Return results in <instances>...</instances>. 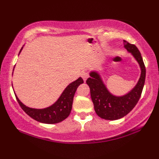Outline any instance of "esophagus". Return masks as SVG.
Masks as SVG:
<instances>
[{"label": "esophagus", "instance_id": "1", "mask_svg": "<svg viewBox=\"0 0 159 159\" xmlns=\"http://www.w3.org/2000/svg\"><path fill=\"white\" fill-rule=\"evenodd\" d=\"M81 75L82 78L84 79V81H85L87 79V78L89 77V73H88V72H87V71H83L81 72Z\"/></svg>", "mask_w": 159, "mask_h": 159}]
</instances>
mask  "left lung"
I'll use <instances>...</instances> for the list:
<instances>
[{"label":"left lung","instance_id":"8db88e82","mask_svg":"<svg viewBox=\"0 0 159 159\" xmlns=\"http://www.w3.org/2000/svg\"><path fill=\"white\" fill-rule=\"evenodd\" d=\"M124 43L125 49L133 55L141 68V76L135 87L127 94L116 96L108 91L97 72H90V77L86 81L90 89L95 112L99 117L106 120H117L129 113L140 98L144 85L146 69L140 52L134 44L126 41Z\"/></svg>","mask_w":159,"mask_h":159}]
</instances>
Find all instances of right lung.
<instances>
[{
  "instance_id": "1",
  "label": "right lung",
  "mask_w": 159,
  "mask_h": 159,
  "mask_svg": "<svg viewBox=\"0 0 159 159\" xmlns=\"http://www.w3.org/2000/svg\"><path fill=\"white\" fill-rule=\"evenodd\" d=\"M22 49L23 47L20 50V52ZM83 83L84 81L81 77L78 78L76 81L72 82L66 87L56 102L49 107L44 109L28 107L19 100L17 95H15V97L20 107L32 118L41 123L56 124L64 121L70 116L75 93L78 86Z\"/></svg>"
}]
</instances>
